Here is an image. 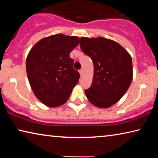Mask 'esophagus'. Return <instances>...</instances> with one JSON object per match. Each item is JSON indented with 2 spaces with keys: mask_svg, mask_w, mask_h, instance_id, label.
Segmentation results:
<instances>
[{
  "mask_svg": "<svg viewBox=\"0 0 158 158\" xmlns=\"http://www.w3.org/2000/svg\"><path fill=\"white\" fill-rule=\"evenodd\" d=\"M79 74H81V75H83V69H79Z\"/></svg>",
  "mask_w": 158,
  "mask_h": 158,
  "instance_id": "34e87169",
  "label": "esophagus"
}]
</instances>
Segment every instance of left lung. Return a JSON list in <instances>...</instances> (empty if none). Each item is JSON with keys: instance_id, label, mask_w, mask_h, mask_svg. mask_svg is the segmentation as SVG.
<instances>
[{"instance_id": "1", "label": "left lung", "mask_w": 158, "mask_h": 158, "mask_svg": "<svg viewBox=\"0 0 158 158\" xmlns=\"http://www.w3.org/2000/svg\"><path fill=\"white\" fill-rule=\"evenodd\" d=\"M80 47L94 65L93 82L85 90V96L98 107H110L129 89L133 75L132 58L118 42L102 37H82Z\"/></svg>"}]
</instances>
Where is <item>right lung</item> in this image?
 <instances>
[{
    "label": "right lung",
    "instance_id": "add662e5",
    "mask_svg": "<svg viewBox=\"0 0 158 158\" xmlns=\"http://www.w3.org/2000/svg\"><path fill=\"white\" fill-rule=\"evenodd\" d=\"M79 43L76 36L56 34L34 45L26 58V72L34 94L44 105L56 107L66 102L80 74L69 53Z\"/></svg>",
    "mask_w": 158,
    "mask_h": 158
}]
</instances>
